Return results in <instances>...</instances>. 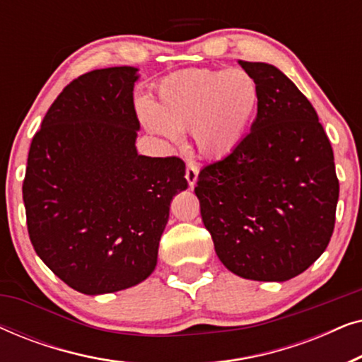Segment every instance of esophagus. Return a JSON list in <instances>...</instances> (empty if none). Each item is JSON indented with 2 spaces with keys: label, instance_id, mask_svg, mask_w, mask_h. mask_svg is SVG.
I'll return each mask as SVG.
<instances>
[{
  "label": "esophagus",
  "instance_id": "esophagus-1",
  "mask_svg": "<svg viewBox=\"0 0 362 362\" xmlns=\"http://www.w3.org/2000/svg\"><path fill=\"white\" fill-rule=\"evenodd\" d=\"M197 175H199V168H197L196 163H187L186 168V180L189 187H194L196 181H197Z\"/></svg>",
  "mask_w": 362,
  "mask_h": 362
}]
</instances>
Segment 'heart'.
<instances>
[{"label":"heart","instance_id":"obj_1","mask_svg":"<svg viewBox=\"0 0 362 362\" xmlns=\"http://www.w3.org/2000/svg\"><path fill=\"white\" fill-rule=\"evenodd\" d=\"M156 93L155 103H138L143 125L170 141L192 130L197 150L211 160L242 145L260 107L259 83L244 69H191L166 77Z\"/></svg>","mask_w":362,"mask_h":362}]
</instances>
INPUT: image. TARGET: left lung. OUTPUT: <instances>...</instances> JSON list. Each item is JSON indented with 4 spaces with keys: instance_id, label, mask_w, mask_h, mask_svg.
Segmentation results:
<instances>
[{
    "instance_id": "left-lung-1",
    "label": "left lung",
    "mask_w": 362,
    "mask_h": 362,
    "mask_svg": "<svg viewBox=\"0 0 362 362\" xmlns=\"http://www.w3.org/2000/svg\"><path fill=\"white\" fill-rule=\"evenodd\" d=\"M239 64L259 83L257 118L234 153L202 168L194 192L227 270L285 281L329 244L339 196L333 148L313 105L280 69Z\"/></svg>"
}]
</instances>
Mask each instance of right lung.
I'll list each match as a JSON object with an SVG mask.
<instances>
[{"label":"right lung","mask_w":362,"mask_h":362,"mask_svg":"<svg viewBox=\"0 0 362 362\" xmlns=\"http://www.w3.org/2000/svg\"><path fill=\"white\" fill-rule=\"evenodd\" d=\"M138 69H97L72 81L29 148L23 199L44 264L86 295L146 280L173 197L187 187L176 156L138 155Z\"/></svg>","instance_id":"right-lung-1"}]
</instances>
